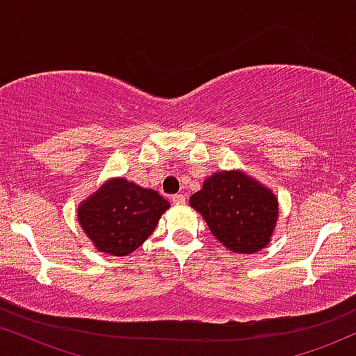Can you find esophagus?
Wrapping results in <instances>:
<instances>
[{
  "label": "esophagus",
  "mask_w": 356,
  "mask_h": 356,
  "mask_svg": "<svg viewBox=\"0 0 356 356\" xmlns=\"http://www.w3.org/2000/svg\"><path fill=\"white\" fill-rule=\"evenodd\" d=\"M171 200H173L175 205H183V203L186 202V197L183 193H177V195H173V197H171Z\"/></svg>",
  "instance_id": "obj_1"
}]
</instances>
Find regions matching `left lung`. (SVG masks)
<instances>
[{
  "label": "left lung",
  "instance_id": "1",
  "mask_svg": "<svg viewBox=\"0 0 356 356\" xmlns=\"http://www.w3.org/2000/svg\"><path fill=\"white\" fill-rule=\"evenodd\" d=\"M190 205L202 213L211 234L227 249L254 254L267 245L277 222V200L241 171H220L191 195Z\"/></svg>",
  "mask_w": 356,
  "mask_h": 356
}]
</instances>
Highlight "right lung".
Returning <instances> with one entry per match:
<instances>
[{"mask_svg": "<svg viewBox=\"0 0 356 356\" xmlns=\"http://www.w3.org/2000/svg\"><path fill=\"white\" fill-rule=\"evenodd\" d=\"M168 209L156 191L115 178L79 207V222L101 252L127 255L153 234Z\"/></svg>", "mask_w": 356, "mask_h": 356, "instance_id": "add662e5", "label": "right lung"}]
</instances>
